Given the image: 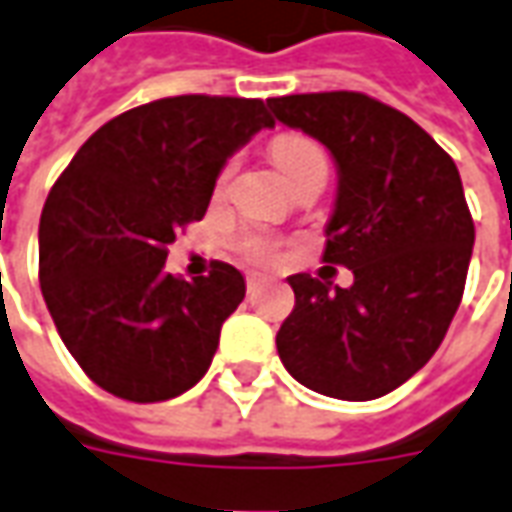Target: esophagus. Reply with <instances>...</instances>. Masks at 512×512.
I'll use <instances>...</instances> for the list:
<instances>
[{
    "instance_id": "esophagus-1",
    "label": "esophagus",
    "mask_w": 512,
    "mask_h": 512,
    "mask_svg": "<svg viewBox=\"0 0 512 512\" xmlns=\"http://www.w3.org/2000/svg\"><path fill=\"white\" fill-rule=\"evenodd\" d=\"M260 285H263V277H257V274H252V277H249V280H246V291H249V293H255L257 288H260Z\"/></svg>"
}]
</instances>
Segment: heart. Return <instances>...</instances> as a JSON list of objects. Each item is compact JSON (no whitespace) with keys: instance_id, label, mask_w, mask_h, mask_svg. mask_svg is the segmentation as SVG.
Segmentation results:
<instances>
[{"instance_id":"obj_1","label":"heart","mask_w":512,"mask_h":512,"mask_svg":"<svg viewBox=\"0 0 512 512\" xmlns=\"http://www.w3.org/2000/svg\"><path fill=\"white\" fill-rule=\"evenodd\" d=\"M271 160L282 171V177L291 182V188H299L310 180H327V174H330V160H327L324 146L302 135V132L277 135L271 141ZM230 169L232 166L221 171V180L230 177ZM244 252L249 257H257V260H274L277 257L274 244H268L263 238H246Z\"/></svg>"}]
</instances>
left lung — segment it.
<instances>
[{"mask_svg": "<svg viewBox=\"0 0 512 512\" xmlns=\"http://www.w3.org/2000/svg\"><path fill=\"white\" fill-rule=\"evenodd\" d=\"M274 119L330 149L338 196L324 263L349 288L288 277L296 296L277 332L282 366L305 388L368 402L424 366L455 318L474 221L455 160L405 113L355 91L268 99Z\"/></svg>", "mask_w": 512, "mask_h": 512, "instance_id": "left-lung-1", "label": "left lung"}]
</instances>
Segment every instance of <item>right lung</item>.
Wrapping results in <instances>:
<instances>
[{"label":"right lung","instance_id":"add662e5","mask_svg":"<svg viewBox=\"0 0 512 512\" xmlns=\"http://www.w3.org/2000/svg\"><path fill=\"white\" fill-rule=\"evenodd\" d=\"M263 127L260 99L169 96L110 119L46 196L41 293L71 357L107 393L166 402L205 377L246 282L213 263L166 274L177 232L205 216L224 163Z\"/></svg>","mask_w":512,"mask_h":512}]
</instances>
